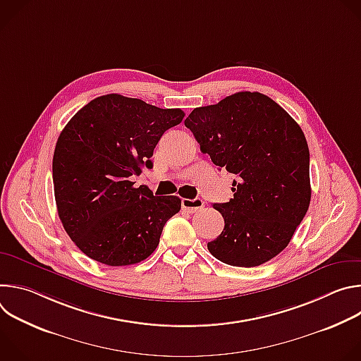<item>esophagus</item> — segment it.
<instances>
[{
	"label": "esophagus",
	"instance_id": "1",
	"mask_svg": "<svg viewBox=\"0 0 361 361\" xmlns=\"http://www.w3.org/2000/svg\"><path fill=\"white\" fill-rule=\"evenodd\" d=\"M181 207L183 210H185L187 213H195L198 210H201L204 207V201L201 198H183L181 200Z\"/></svg>",
	"mask_w": 361,
	"mask_h": 361
}]
</instances>
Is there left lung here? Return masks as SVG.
Listing matches in <instances>:
<instances>
[{
    "label": "left lung",
    "mask_w": 361,
    "mask_h": 361,
    "mask_svg": "<svg viewBox=\"0 0 361 361\" xmlns=\"http://www.w3.org/2000/svg\"><path fill=\"white\" fill-rule=\"evenodd\" d=\"M184 124L219 169L235 174L234 197L213 205L224 230L209 251L234 267L271 260L310 205V152L300 126L270 97L250 91L194 109Z\"/></svg>",
    "instance_id": "1"
}]
</instances>
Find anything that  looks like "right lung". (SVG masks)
Wrapping results in <instances>:
<instances>
[{"label":"right lung","instance_id":"add662e5","mask_svg":"<svg viewBox=\"0 0 361 361\" xmlns=\"http://www.w3.org/2000/svg\"><path fill=\"white\" fill-rule=\"evenodd\" d=\"M183 118L180 109L107 94L90 101L61 131L53 157L59 217L90 259L130 266L157 248L181 200L135 188L131 177L152 169L154 148Z\"/></svg>","mask_w":361,"mask_h":361}]
</instances>
